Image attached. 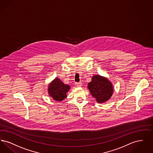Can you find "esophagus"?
Returning <instances> with one entry per match:
<instances>
[{
	"instance_id": "esophagus-1",
	"label": "esophagus",
	"mask_w": 153,
	"mask_h": 153,
	"mask_svg": "<svg viewBox=\"0 0 153 153\" xmlns=\"http://www.w3.org/2000/svg\"><path fill=\"white\" fill-rule=\"evenodd\" d=\"M75 85H76L77 87H80L82 85H81V82H76V83H75Z\"/></svg>"
}]
</instances>
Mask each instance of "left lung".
I'll list each match as a JSON object with an SVG mask.
<instances>
[{
    "mask_svg": "<svg viewBox=\"0 0 153 153\" xmlns=\"http://www.w3.org/2000/svg\"><path fill=\"white\" fill-rule=\"evenodd\" d=\"M88 88L99 103L107 102L114 92L112 82L106 77L99 74L92 76L91 81L88 84Z\"/></svg>",
    "mask_w": 153,
    "mask_h": 153,
    "instance_id": "8db88e82",
    "label": "left lung"
}]
</instances>
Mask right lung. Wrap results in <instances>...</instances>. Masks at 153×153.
I'll use <instances>...</instances> for the list:
<instances>
[{
    "label": "right lung",
    "instance_id": "obj_1",
    "mask_svg": "<svg viewBox=\"0 0 153 153\" xmlns=\"http://www.w3.org/2000/svg\"><path fill=\"white\" fill-rule=\"evenodd\" d=\"M71 87L64 84L58 77H56L50 82L48 88L49 96L57 102H61L66 98V94L69 92Z\"/></svg>",
    "mask_w": 153,
    "mask_h": 153
}]
</instances>
